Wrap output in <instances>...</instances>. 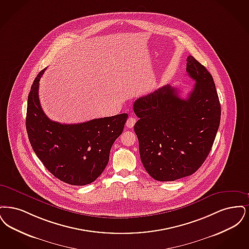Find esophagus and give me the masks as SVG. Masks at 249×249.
Listing matches in <instances>:
<instances>
[{
  "label": "esophagus",
  "mask_w": 249,
  "mask_h": 249,
  "mask_svg": "<svg viewBox=\"0 0 249 249\" xmlns=\"http://www.w3.org/2000/svg\"><path fill=\"white\" fill-rule=\"evenodd\" d=\"M136 122H137L136 118H134V117L130 116L129 118H128L127 121H126V124H125V125H126V127H128V128H132V127L135 125Z\"/></svg>",
  "instance_id": "34e87169"
}]
</instances>
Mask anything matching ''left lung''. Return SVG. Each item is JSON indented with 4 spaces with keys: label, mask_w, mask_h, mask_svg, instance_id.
Returning <instances> with one entry per match:
<instances>
[{
    "label": "left lung",
    "mask_w": 249,
    "mask_h": 249,
    "mask_svg": "<svg viewBox=\"0 0 249 249\" xmlns=\"http://www.w3.org/2000/svg\"><path fill=\"white\" fill-rule=\"evenodd\" d=\"M186 71L195 81L188 97L166 85L134 103L140 120L134 129L141 162L159 181H174L196 172L206 161L220 122V104L213 77L194 56Z\"/></svg>",
    "instance_id": "8db88e82"
}]
</instances>
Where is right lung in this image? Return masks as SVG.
I'll return each instance as SVG.
<instances>
[{
    "label": "right lung",
    "instance_id": "right-lung-1",
    "mask_svg": "<svg viewBox=\"0 0 249 249\" xmlns=\"http://www.w3.org/2000/svg\"><path fill=\"white\" fill-rule=\"evenodd\" d=\"M35 78L28 97L26 128L29 141L45 168L61 181L83 186L92 183L108 164L112 144L122 134L128 114L66 124L49 119L39 100Z\"/></svg>",
    "mask_w": 249,
    "mask_h": 249
}]
</instances>
